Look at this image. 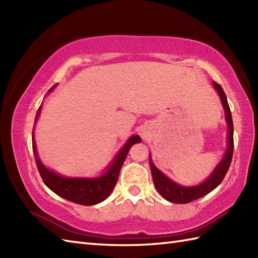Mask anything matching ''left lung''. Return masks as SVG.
<instances>
[{
  "mask_svg": "<svg viewBox=\"0 0 258 258\" xmlns=\"http://www.w3.org/2000/svg\"><path fill=\"white\" fill-rule=\"evenodd\" d=\"M213 85L215 87L218 95L221 97L224 111H225V119L228 126V131H227V149H226L225 154H224L221 162L217 164V166L214 168V171L211 173L210 176H208L203 183L195 186L179 185L177 183L173 182L171 178L165 176V175H164L160 169L153 164L152 158L150 156V166L152 171L153 182H154L155 187L158 193H160L164 199L171 203H176V204H186V203L201 199V197L211 193L213 189H215L217 186L222 183V180L224 179V177H225L229 166H231L233 151H234V139H233L234 127H233L232 113L227 103V97L225 95V93H224L222 86L220 84H217L216 82H213Z\"/></svg>",
  "mask_w": 258,
  "mask_h": 258,
  "instance_id": "obj_1",
  "label": "left lung"
}]
</instances>
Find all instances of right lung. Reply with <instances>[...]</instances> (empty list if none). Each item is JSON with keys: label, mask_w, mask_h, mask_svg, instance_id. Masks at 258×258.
I'll list each match as a JSON object with an SVG mask.
<instances>
[{"label": "right lung", "mask_w": 258, "mask_h": 258, "mask_svg": "<svg viewBox=\"0 0 258 258\" xmlns=\"http://www.w3.org/2000/svg\"><path fill=\"white\" fill-rule=\"evenodd\" d=\"M54 85L52 89L48 91V93L54 90ZM41 113V106L38 107L35 123L40 116ZM142 142L139 135H133L126 141L124 146L118 151V153L115 155L114 160L108 164V167L106 168L105 173L102 176L98 177H67L63 175H59L52 169L47 168L44 164H43L38 157L36 144L34 141V132L32 134V145H33V153L35 156V162L38 172H40L41 177L43 182L47 186L48 188L53 190L54 193L58 196L63 197V199L68 200L70 202L76 203L80 205H95L98 203L106 200L112 193L114 186L116 185L118 179L119 171L122 168L123 163L125 161L126 156L131 147L134 144Z\"/></svg>", "instance_id": "right-lung-1"}]
</instances>
